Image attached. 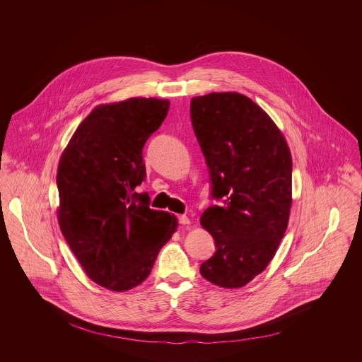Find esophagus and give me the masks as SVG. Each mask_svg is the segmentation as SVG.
Returning <instances> with one entry per match:
<instances>
[{
  "label": "esophagus",
  "mask_w": 362,
  "mask_h": 362,
  "mask_svg": "<svg viewBox=\"0 0 362 362\" xmlns=\"http://www.w3.org/2000/svg\"><path fill=\"white\" fill-rule=\"evenodd\" d=\"M177 218H178V223L182 224V226H188L191 223V220L187 216H184V214L182 216H177Z\"/></svg>",
  "instance_id": "34e87169"
}]
</instances>
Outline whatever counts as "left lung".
<instances>
[{"mask_svg": "<svg viewBox=\"0 0 362 362\" xmlns=\"http://www.w3.org/2000/svg\"><path fill=\"white\" fill-rule=\"evenodd\" d=\"M191 121L209 167L211 199L223 202L201 216L216 245L201 274L218 287L238 288L266 269L287 230L290 149L272 118L240 93L194 98Z\"/></svg>", "mask_w": 362, "mask_h": 362, "instance_id": "left-lung-1", "label": "left lung"}]
</instances>
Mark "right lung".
I'll list each match as a JSON object with an SVG mask.
<instances>
[{"label":"right lung","instance_id":"right-lung-1","mask_svg":"<svg viewBox=\"0 0 362 362\" xmlns=\"http://www.w3.org/2000/svg\"><path fill=\"white\" fill-rule=\"evenodd\" d=\"M170 102L132 98L96 107L59 158L58 223L86 274L112 291L141 284L177 228L136 187L146 177L142 151Z\"/></svg>","mask_w":362,"mask_h":362}]
</instances>
